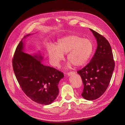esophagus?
I'll use <instances>...</instances> for the list:
<instances>
[{"instance_id":"esophagus-1","label":"esophagus","mask_w":125,"mask_h":125,"mask_svg":"<svg viewBox=\"0 0 125 125\" xmlns=\"http://www.w3.org/2000/svg\"><path fill=\"white\" fill-rule=\"evenodd\" d=\"M75 73H76L74 72V71H71V72H68L67 74V75L68 76H71V75H73L75 74Z\"/></svg>"}]
</instances>
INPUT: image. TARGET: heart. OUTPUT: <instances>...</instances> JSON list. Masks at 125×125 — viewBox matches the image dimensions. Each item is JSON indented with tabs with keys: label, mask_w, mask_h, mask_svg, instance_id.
<instances>
[{
	"label": "heart",
	"mask_w": 125,
	"mask_h": 125,
	"mask_svg": "<svg viewBox=\"0 0 125 125\" xmlns=\"http://www.w3.org/2000/svg\"><path fill=\"white\" fill-rule=\"evenodd\" d=\"M94 50L92 42L88 39L76 35H69L58 41L56 48L51 47L48 50L52 64L58 67L64 58L63 54L75 66L84 65L90 58Z\"/></svg>",
	"instance_id": "1"
}]
</instances>
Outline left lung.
<instances>
[{
	"label": "left lung",
	"mask_w": 125,
	"mask_h": 125,
	"mask_svg": "<svg viewBox=\"0 0 125 125\" xmlns=\"http://www.w3.org/2000/svg\"><path fill=\"white\" fill-rule=\"evenodd\" d=\"M97 42L95 54L90 62L77 71L83 84L82 96L88 100L100 97L107 88L115 67L110 44L103 35L91 29Z\"/></svg>",
	"instance_id": "8db88e82"
}]
</instances>
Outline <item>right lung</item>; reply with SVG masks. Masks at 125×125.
<instances>
[{
	"label": "right lung",
	"mask_w": 125,
	"mask_h": 125,
	"mask_svg": "<svg viewBox=\"0 0 125 125\" xmlns=\"http://www.w3.org/2000/svg\"><path fill=\"white\" fill-rule=\"evenodd\" d=\"M22 41L17 45L12 58L16 78L22 91L32 101L50 104L58 95V83L64 74L54 68L43 65L40 60L42 57L23 52Z\"/></svg>",
	"instance_id": "add662e5"
}]
</instances>
